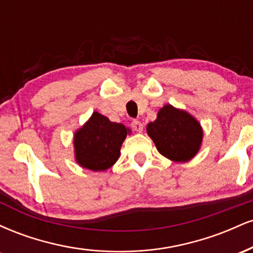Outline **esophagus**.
<instances>
[{"instance_id": "esophagus-1", "label": "esophagus", "mask_w": 253, "mask_h": 253, "mask_svg": "<svg viewBox=\"0 0 253 253\" xmlns=\"http://www.w3.org/2000/svg\"><path fill=\"white\" fill-rule=\"evenodd\" d=\"M132 128L135 130V132H143V128H144V126H143V124L140 123V121L139 120H133L132 121Z\"/></svg>"}]
</instances>
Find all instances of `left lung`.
I'll return each mask as SVG.
<instances>
[{"label":"left lung","mask_w":253,"mask_h":253,"mask_svg":"<svg viewBox=\"0 0 253 253\" xmlns=\"http://www.w3.org/2000/svg\"><path fill=\"white\" fill-rule=\"evenodd\" d=\"M157 150L168 159L178 163L194 158L202 144L203 132L199 121L185 110L165 104L157 119L146 127Z\"/></svg>","instance_id":"8db88e82"}]
</instances>
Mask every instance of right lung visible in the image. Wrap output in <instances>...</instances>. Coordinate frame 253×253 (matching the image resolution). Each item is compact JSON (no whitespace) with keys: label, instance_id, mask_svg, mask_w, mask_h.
Instances as JSON below:
<instances>
[{"label":"right lung","instance_id":"obj_1","mask_svg":"<svg viewBox=\"0 0 253 253\" xmlns=\"http://www.w3.org/2000/svg\"><path fill=\"white\" fill-rule=\"evenodd\" d=\"M130 130L123 124L112 123L108 118L94 112L75 133V158L82 168L104 171L115 164L120 149Z\"/></svg>","mask_w":253,"mask_h":253}]
</instances>
